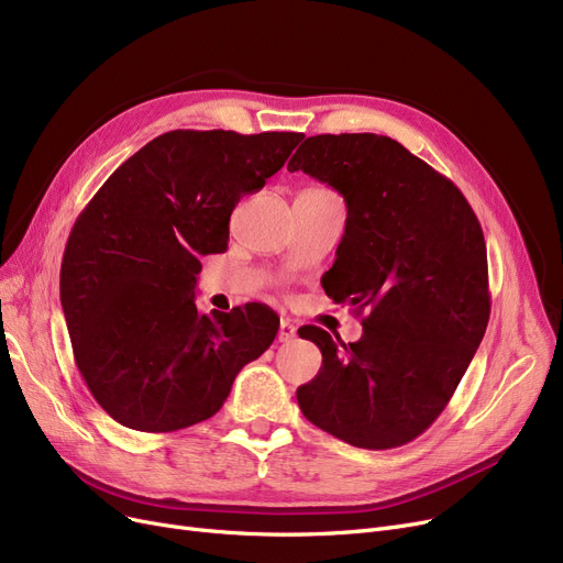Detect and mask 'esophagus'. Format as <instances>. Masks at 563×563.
<instances>
[{
  "instance_id": "obj_1",
  "label": "esophagus",
  "mask_w": 563,
  "mask_h": 563,
  "mask_svg": "<svg viewBox=\"0 0 563 563\" xmlns=\"http://www.w3.org/2000/svg\"><path fill=\"white\" fill-rule=\"evenodd\" d=\"M295 338H297V327L289 320H283L278 327V342H291Z\"/></svg>"
}]
</instances>
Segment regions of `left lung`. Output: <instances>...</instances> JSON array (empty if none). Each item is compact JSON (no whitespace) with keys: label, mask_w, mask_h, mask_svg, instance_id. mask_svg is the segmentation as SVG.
<instances>
[{"label":"left lung","mask_w":563,"mask_h":563,"mask_svg":"<svg viewBox=\"0 0 563 563\" xmlns=\"http://www.w3.org/2000/svg\"><path fill=\"white\" fill-rule=\"evenodd\" d=\"M287 169L345 198V234L322 287L368 312L350 345L299 329L322 352L320 373L297 388L299 407L352 446H402L444 411L490 320L478 218L453 181L386 135H312Z\"/></svg>","instance_id":"left-lung-1"}]
</instances>
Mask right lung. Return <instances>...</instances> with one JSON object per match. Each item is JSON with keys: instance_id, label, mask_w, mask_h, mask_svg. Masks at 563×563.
<instances>
[{"instance_id": "add662e5", "label": "right lung", "mask_w": 563, "mask_h": 563, "mask_svg": "<svg viewBox=\"0 0 563 563\" xmlns=\"http://www.w3.org/2000/svg\"><path fill=\"white\" fill-rule=\"evenodd\" d=\"M303 133L169 131L121 163L70 230L59 297L78 371L110 417L173 432L223 407L280 320L264 303L202 314L200 257L225 253L230 216Z\"/></svg>"}]
</instances>
